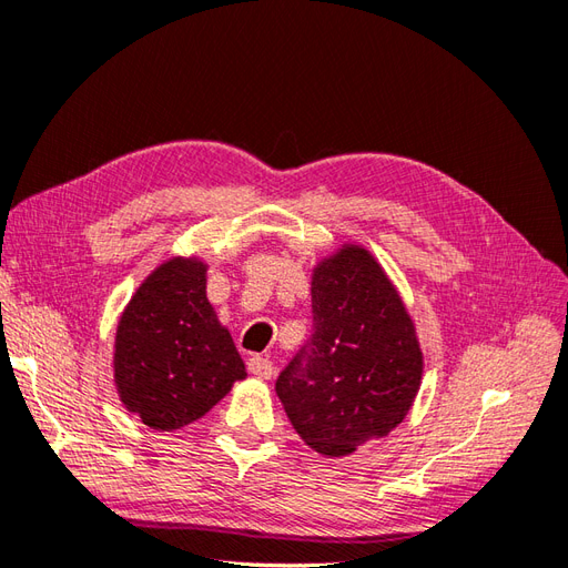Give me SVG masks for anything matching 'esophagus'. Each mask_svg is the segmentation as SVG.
<instances>
[{
  "instance_id": "esophagus-1",
  "label": "esophagus",
  "mask_w": 568,
  "mask_h": 568,
  "mask_svg": "<svg viewBox=\"0 0 568 568\" xmlns=\"http://www.w3.org/2000/svg\"><path fill=\"white\" fill-rule=\"evenodd\" d=\"M248 372H251L253 376H257V379H272L274 365H272V359H267V357L253 355V357L248 359Z\"/></svg>"
}]
</instances>
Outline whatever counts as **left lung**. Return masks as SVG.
<instances>
[{
  "label": "left lung",
  "mask_w": 568,
  "mask_h": 568,
  "mask_svg": "<svg viewBox=\"0 0 568 568\" xmlns=\"http://www.w3.org/2000/svg\"><path fill=\"white\" fill-rule=\"evenodd\" d=\"M315 334L277 379L296 434L324 457L386 438L424 374L417 326L382 263L346 242L313 267Z\"/></svg>",
  "instance_id": "obj_1"
}]
</instances>
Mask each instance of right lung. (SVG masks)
I'll return each mask as SVG.
<instances>
[{"label": "right lung", "instance_id": "right-lung-1", "mask_svg": "<svg viewBox=\"0 0 568 568\" xmlns=\"http://www.w3.org/2000/svg\"><path fill=\"white\" fill-rule=\"evenodd\" d=\"M209 263L173 255L136 286L115 326L113 384L120 403L156 432L201 419L246 379L232 334L205 296Z\"/></svg>", "mask_w": 568, "mask_h": 568}]
</instances>
